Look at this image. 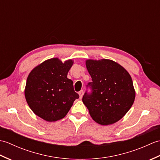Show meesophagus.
Returning <instances> with one entry per match:
<instances>
[{"label":"esophagus","mask_w":160,"mask_h":160,"mask_svg":"<svg viewBox=\"0 0 160 160\" xmlns=\"http://www.w3.org/2000/svg\"><path fill=\"white\" fill-rule=\"evenodd\" d=\"M78 94H79L80 98L81 99V98H82V95H83V90H81L80 91H79V92H78Z\"/></svg>","instance_id":"obj_1"}]
</instances>
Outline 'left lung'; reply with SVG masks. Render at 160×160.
Instances as JSON below:
<instances>
[{"label":"left lung","mask_w":160,"mask_h":160,"mask_svg":"<svg viewBox=\"0 0 160 160\" xmlns=\"http://www.w3.org/2000/svg\"><path fill=\"white\" fill-rule=\"evenodd\" d=\"M86 67L92 78L88 84L92 93L84 95V104L97 123H115L134 102L135 91L130 74L120 64L108 59H88Z\"/></svg>","instance_id":"1"}]
</instances>
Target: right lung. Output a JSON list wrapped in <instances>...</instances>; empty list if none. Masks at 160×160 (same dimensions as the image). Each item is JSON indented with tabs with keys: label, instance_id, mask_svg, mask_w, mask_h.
Instances as JSON below:
<instances>
[{
	"label": "right lung",
	"instance_id": "obj_1",
	"mask_svg": "<svg viewBox=\"0 0 160 160\" xmlns=\"http://www.w3.org/2000/svg\"><path fill=\"white\" fill-rule=\"evenodd\" d=\"M73 64L58 58L48 59L33 68L27 79L25 96L37 116L56 122L66 116L73 102L79 98L67 73Z\"/></svg>",
	"mask_w": 160,
	"mask_h": 160
}]
</instances>
